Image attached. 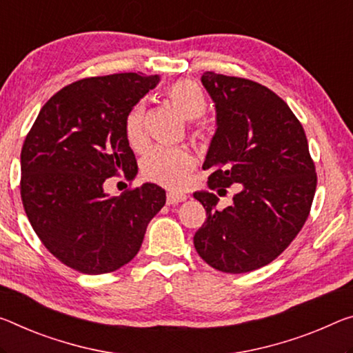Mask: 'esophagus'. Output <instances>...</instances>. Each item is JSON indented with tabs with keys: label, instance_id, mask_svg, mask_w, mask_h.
<instances>
[{
	"label": "esophagus",
	"instance_id": "1",
	"mask_svg": "<svg viewBox=\"0 0 353 353\" xmlns=\"http://www.w3.org/2000/svg\"><path fill=\"white\" fill-rule=\"evenodd\" d=\"M183 201H187V196L185 194H182V193H174V192H170L168 193V196H166V203L168 204H179V203H183Z\"/></svg>",
	"mask_w": 353,
	"mask_h": 353
}]
</instances>
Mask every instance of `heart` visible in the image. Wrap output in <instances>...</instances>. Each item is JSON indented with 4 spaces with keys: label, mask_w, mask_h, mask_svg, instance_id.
<instances>
[{
    "label": "heart",
    "mask_w": 353,
    "mask_h": 353,
    "mask_svg": "<svg viewBox=\"0 0 353 353\" xmlns=\"http://www.w3.org/2000/svg\"><path fill=\"white\" fill-rule=\"evenodd\" d=\"M166 97L185 119H199L205 113L203 89L190 80H179L166 89ZM125 137L132 146H139L144 139V108L133 106L125 119ZM194 165L193 155L183 149H157L144 161L143 174L149 181L168 188L185 185Z\"/></svg>",
    "instance_id": "heart-1"
}]
</instances>
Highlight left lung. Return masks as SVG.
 <instances>
[{
    "instance_id": "left-lung-1",
    "label": "left lung",
    "mask_w": 353,
    "mask_h": 353,
    "mask_svg": "<svg viewBox=\"0 0 353 353\" xmlns=\"http://www.w3.org/2000/svg\"><path fill=\"white\" fill-rule=\"evenodd\" d=\"M201 83L215 103L216 130L203 170L218 194L236 185L232 204L193 196L207 220L194 234L198 254L225 273H247L270 264L303 228L317 176L305 130L288 103L251 80L205 72Z\"/></svg>"
}]
</instances>
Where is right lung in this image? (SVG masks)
<instances>
[{
    "mask_svg": "<svg viewBox=\"0 0 353 353\" xmlns=\"http://www.w3.org/2000/svg\"><path fill=\"white\" fill-rule=\"evenodd\" d=\"M159 81L133 72L83 78L56 92L28 133L21 201L37 237L67 267L102 275L125 265L166 203L150 182L121 196L103 190L108 177L137 174L125 119Z\"/></svg>",
    "mask_w": 353,
    "mask_h": 353,
    "instance_id": "obj_1",
    "label": "right lung"
}]
</instances>
